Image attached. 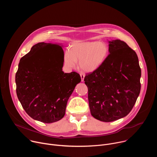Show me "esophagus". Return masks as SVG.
<instances>
[{
	"label": "esophagus",
	"mask_w": 157,
	"mask_h": 157,
	"mask_svg": "<svg viewBox=\"0 0 157 157\" xmlns=\"http://www.w3.org/2000/svg\"><path fill=\"white\" fill-rule=\"evenodd\" d=\"M80 76H81V81L83 82L84 77H85V75L84 73H80Z\"/></svg>",
	"instance_id": "obj_1"
}]
</instances>
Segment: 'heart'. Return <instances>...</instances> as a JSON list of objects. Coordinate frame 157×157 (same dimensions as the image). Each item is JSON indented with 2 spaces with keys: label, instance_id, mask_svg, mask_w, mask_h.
<instances>
[{
  "label": "heart",
  "instance_id": "heart-1",
  "mask_svg": "<svg viewBox=\"0 0 157 157\" xmlns=\"http://www.w3.org/2000/svg\"><path fill=\"white\" fill-rule=\"evenodd\" d=\"M109 55L107 44L102 41H77L65 51L63 56L64 65L73 68L78 61L79 68L87 73L96 71L103 64Z\"/></svg>",
  "mask_w": 157,
  "mask_h": 157
}]
</instances>
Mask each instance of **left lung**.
<instances>
[{"label":"left lung","mask_w":157,"mask_h":157,"mask_svg":"<svg viewBox=\"0 0 157 157\" xmlns=\"http://www.w3.org/2000/svg\"><path fill=\"white\" fill-rule=\"evenodd\" d=\"M109 55L99 68L84 78L91 115L109 122L127 116L140 92L138 56L125 42L109 41Z\"/></svg>","instance_id":"left-lung-1"}]
</instances>
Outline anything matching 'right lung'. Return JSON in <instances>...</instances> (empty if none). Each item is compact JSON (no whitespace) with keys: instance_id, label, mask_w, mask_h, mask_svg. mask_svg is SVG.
<instances>
[{"instance_id":"obj_1","label":"right lung","mask_w":157,"mask_h":157,"mask_svg":"<svg viewBox=\"0 0 157 157\" xmlns=\"http://www.w3.org/2000/svg\"><path fill=\"white\" fill-rule=\"evenodd\" d=\"M63 47L44 42L35 44L20 59L15 75L17 95L22 107L30 117L43 123L64 117L67 102L81 81L76 72L63 71Z\"/></svg>"}]
</instances>
